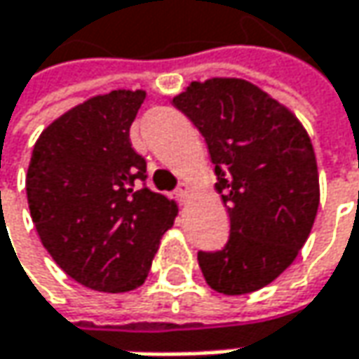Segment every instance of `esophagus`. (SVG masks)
Masks as SVG:
<instances>
[{
  "mask_svg": "<svg viewBox=\"0 0 359 359\" xmlns=\"http://www.w3.org/2000/svg\"><path fill=\"white\" fill-rule=\"evenodd\" d=\"M175 198H177V202L180 204H188L189 198H191V188H189V184H182L177 191H175Z\"/></svg>",
  "mask_w": 359,
  "mask_h": 359,
  "instance_id": "1",
  "label": "esophagus"
}]
</instances>
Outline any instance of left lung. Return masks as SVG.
I'll return each instance as SVG.
<instances>
[{"label": "left lung", "instance_id": "8db88e82", "mask_svg": "<svg viewBox=\"0 0 359 359\" xmlns=\"http://www.w3.org/2000/svg\"><path fill=\"white\" fill-rule=\"evenodd\" d=\"M206 139L216 189L230 216L222 250L198 252L224 295L259 291L297 259L319 208L313 145L299 118L252 82L210 79L173 97Z\"/></svg>", "mask_w": 359, "mask_h": 359}]
</instances>
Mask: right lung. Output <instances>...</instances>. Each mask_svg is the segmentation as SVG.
I'll return each mask as SVG.
<instances>
[{
  "mask_svg": "<svg viewBox=\"0 0 359 359\" xmlns=\"http://www.w3.org/2000/svg\"><path fill=\"white\" fill-rule=\"evenodd\" d=\"M145 90L84 100L38 137L26 175L38 236L68 277L102 293L145 283L177 206L147 186L129 129Z\"/></svg>",
  "mask_w": 359,
  "mask_h": 359,
  "instance_id": "add662e5",
  "label": "right lung"
}]
</instances>
